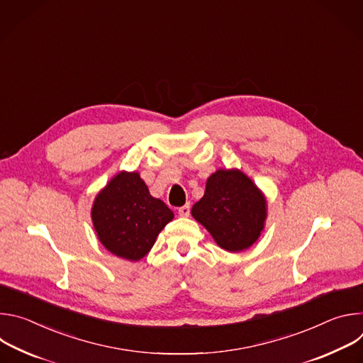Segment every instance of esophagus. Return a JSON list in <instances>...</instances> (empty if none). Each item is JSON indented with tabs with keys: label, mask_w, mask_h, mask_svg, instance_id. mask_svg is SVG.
<instances>
[{
	"label": "esophagus",
	"mask_w": 363,
	"mask_h": 363,
	"mask_svg": "<svg viewBox=\"0 0 363 363\" xmlns=\"http://www.w3.org/2000/svg\"><path fill=\"white\" fill-rule=\"evenodd\" d=\"M189 213H191V205L189 203H185V205H182L178 208V214L181 217H189Z\"/></svg>",
	"instance_id": "1"
}]
</instances>
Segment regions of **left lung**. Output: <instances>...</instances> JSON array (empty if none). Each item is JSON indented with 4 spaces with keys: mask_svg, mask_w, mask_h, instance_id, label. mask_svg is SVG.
Here are the masks:
<instances>
[{
    "mask_svg": "<svg viewBox=\"0 0 363 363\" xmlns=\"http://www.w3.org/2000/svg\"><path fill=\"white\" fill-rule=\"evenodd\" d=\"M192 217L227 251L248 248L264 227L266 199L252 181L237 169H220L206 181Z\"/></svg>",
    "mask_w": 363,
    "mask_h": 363,
    "instance_id": "left-lung-1",
    "label": "left lung"
}]
</instances>
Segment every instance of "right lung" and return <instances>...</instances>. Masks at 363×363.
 <instances>
[{
	"instance_id": "add662e5",
	"label": "right lung",
	"mask_w": 363,
	"mask_h": 363,
	"mask_svg": "<svg viewBox=\"0 0 363 363\" xmlns=\"http://www.w3.org/2000/svg\"><path fill=\"white\" fill-rule=\"evenodd\" d=\"M174 218L167 203L149 194L138 172L118 174L94 199L91 220L100 242L130 262L147 254Z\"/></svg>"
}]
</instances>
